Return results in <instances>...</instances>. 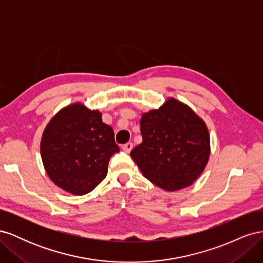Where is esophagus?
I'll use <instances>...</instances> for the list:
<instances>
[{
	"label": "esophagus",
	"mask_w": 263,
	"mask_h": 263,
	"mask_svg": "<svg viewBox=\"0 0 263 263\" xmlns=\"http://www.w3.org/2000/svg\"><path fill=\"white\" fill-rule=\"evenodd\" d=\"M122 149L125 151V153H130V150L133 149V142H127V144H125V145H123L122 146Z\"/></svg>",
	"instance_id": "34e87169"
}]
</instances>
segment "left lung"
I'll list each match as a JSON object with an SVG mask.
<instances>
[{
  "mask_svg": "<svg viewBox=\"0 0 263 263\" xmlns=\"http://www.w3.org/2000/svg\"><path fill=\"white\" fill-rule=\"evenodd\" d=\"M142 142L130 157L142 176L164 191L192 185L211 155L210 133L194 110L174 98L141 114Z\"/></svg>",
  "mask_w": 263,
  "mask_h": 263,
  "instance_id": "left-lung-1",
  "label": "left lung"
}]
</instances>
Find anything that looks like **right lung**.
Segmentation results:
<instances>
[{
    "label": "right lung",
    "instance_id": "obj_1",
    "mask_svg": "<svg viewBox=\"0 0 263 263\" xmlns=\"http://www.w3.org/2000/svg\"><path fill=\"white\" fill-rule=\"evenodd\" d=\"M119 148L102 113L80 102L61 108L47 124L41 141L44 168L58 187L73 195L91 192L107 174Z\"/></svg>",
    "mask_w": 263,
    "mask_h": 263
}]
</instances>
